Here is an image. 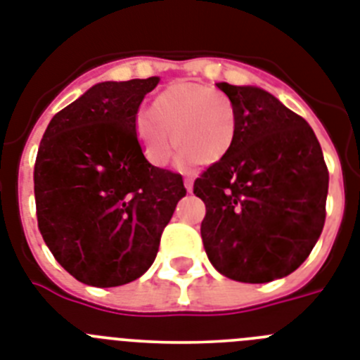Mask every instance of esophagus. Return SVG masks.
I'll return each instance as SVG.
<instances>
[{
	"label": "esophagus",
	"mask_w": 360,
	"mask_h": 360,
	"mask_svg": "<svg viewBox=\"0 0 360 360\" xmlns=\"http://www.w3.org/2000/svg\"><path fill=\"white\" fill-rule=\"evenodd\" d=\"M184 186H186L187 193H191L193 191V180H191V178H186V180H184Z\"/></svg>",
	"instance_id": "esophagus-1"
}]
</instances>
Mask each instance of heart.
Returning a JSON list of instances; mask_svg holds the SVG:
<instances>
[{
  "label": "heart",
  "mask_w": 360,
  "mask_h": 360,
  "mask_svg": "<svg viewBox=\"0 0 360 360\" xmlns=\"http://www.w3.org/2000/svg\"><path fill=\"white\" fill-rule=\"evenodd\" d=\"M236 131L238 116L233 101L210 85L191 82L167 85L150 109L140 110L136 118L138 140L147 160L158 167L171 158V140L182 167L217 164L231 153Z\"/></svg>",
  "instance_id": "obj_1"
}]
</instances>
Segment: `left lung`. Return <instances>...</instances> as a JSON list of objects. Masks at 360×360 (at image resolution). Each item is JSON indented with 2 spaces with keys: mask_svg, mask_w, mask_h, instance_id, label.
<instances>
[{
  "mask_svg": "<svg viewBox=\"0 0 360 360\" xmlns=\"http://www.w3.org/2000/svg\"><path fill=\"white\" fill-rule=\"evenodd\" d=\"M217 87L233 101L238 131L231 153L193 186L205 204L202 242L218 273L264 284L293 273L317 244L330 174L302 116L262 89Z\"/></svg>",
  "mask_w": 360,
  "mask_h": 360,
  "instance_id": "8db88e82",
  "label": "left lung"
}]
</instances>
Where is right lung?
Here are the masks:
<instances>
[{"mask_svg":"<svg viewBox=\"0 0 360 360\" xmlns=\"http://www.w3.org/2000/svg\"><path fill=\"white\" fill-rule=\"evenodd\" d=\"M156 76L103 82L54 115L34 164L43 240L76 281L115 288L142 276L186 196L182 174L150 165L136 115Z\"/></svg>","mask_w":360,"mask_h":360,"instance_id":"obj_1","label":"right lung"}]
</instances>
